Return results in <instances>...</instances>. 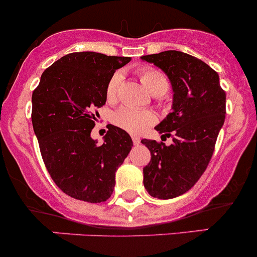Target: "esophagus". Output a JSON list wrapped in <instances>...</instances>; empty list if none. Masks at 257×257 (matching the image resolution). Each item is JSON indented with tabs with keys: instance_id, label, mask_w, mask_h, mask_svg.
<instances>
[{
	"instance_id": "1",
	"label": "esophagus",
	"mask_w": 257,
	"mask_h": 257,
	"mask_svg": "<svg viewBox=\"0 0 257 257\" xmlns=\"http://www.w3.org/2000/svg\"><path fill=\"white\" fill-rule=\"evenodd\" d=\"M133 143L135 144V145H139V144H140V138H138V136H133Z\"/></svg>"
}]
</instances>
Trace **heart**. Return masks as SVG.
I'll use <instances>...</instances> for the list:
<instances>
[{
    "label": "heart",
    "mask_w": 257,
    "mask_h": 257,
    "mask_svg": "<svg viewBox=\"0 0 257 257\" xmlns=\"http://www.w3.org/2000/svg\"><path fill=\"white\" fill-rule=\"evenodd\" d=\"M138 75L146 89L154 96H163L169 88L168 78L163 72L153 67H143L138 70ZM123 75L116 72L111 75L106 85V98L108 102H114L118 97ZM112 121L116 126L121 127L133 135H140L150 128L156 122V116L149 109H136L131 107H121L112 116Z\"/></svg>",
    "instance_id": "heart-1"
}]
</instances>
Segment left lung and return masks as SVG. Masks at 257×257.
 <instances>
[{"label": "left lung", "instance_id": "left-lung-1", "mask_svg": "<svg viewBox=\"0 0 257 257\" xmlns=\"http://www.w3.org/2000/svg\"><path fill=\"white\" fill-rule=\"evenodd\" d=\"M143 59L167 73L174 90L173 112L155 127L173 144L141 140L151 154L144 185L151 197L170 199L188 192L208 167L226 117V92L218 73L189 54L167 50Z\"/></svg>", "mask_w": 257, "mask_h": 257}]
</instances>
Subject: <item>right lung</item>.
<instances>
[{
  "label": "right lung",
  "mask_w": 257,
  "mask_h": 257,
  "mask_svg": "<svg viewBox=\"0 0 257 257\" xmlns=\"http://www.w3.org/2000/svg\"><path fill=\"white\" fill-rule=\"evenodd\" d=\"M130 57L70 53L46 68L33 92L34 131L54 183L75 199L101 203L113 192L114 173L134 146L130 135L108 124L104 143L90 138L106 85Z\"/></svg>",
  "instance_id": "add662e5"
}]
</instances>
